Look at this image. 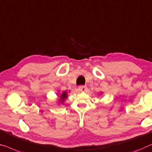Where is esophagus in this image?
<instances>
[{
	"label": "esophagus",
	"instance_id": "esophagus-1",
	"mask_svg": "<svg viewBox=\"0 0 152 152\" xmlns=\"http://www.w3.org/2000/svg\"><path fill=\"white\" fill-rule=\"evenodd\" d=\"M87 89V87L86 86H79V90L81 91V92H85V91Z\"/></svg>",
	"mask_w": 152,
	"mask_h": 152
}]
</instances>
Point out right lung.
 Segmentation results:
<instances>
[{
	"mask_svg": "<svg viewBox=\"0 0 152 152\" xmlns=\"http://www.w3.org/2000/svg\"><path fill=\"white\" fill-rule=\"evenodd\" d=\"M66 98H67V93H66V92H63L62 94H61V95L60 96L59 102H60V103L63 104V103H64V100L66 99Z\"/></svg>",
	"mask_w": 152,
	"mask_h": 152,
	"instance_id": "1",
	"label": "right lung"
}]
</instances>
